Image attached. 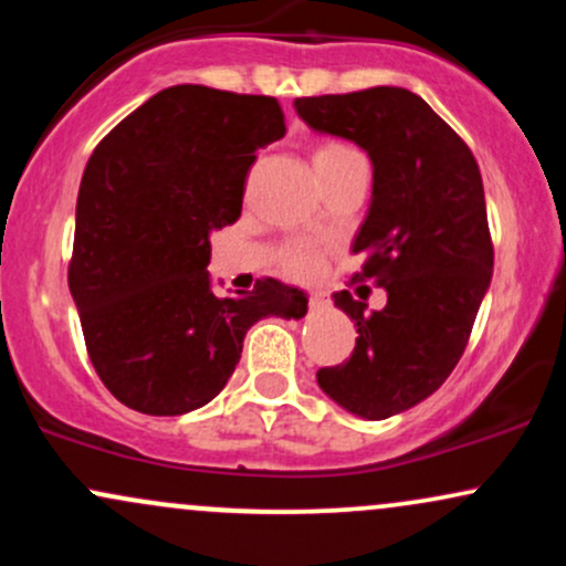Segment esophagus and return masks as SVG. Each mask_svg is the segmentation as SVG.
I'll return each instance as SVG.
<instances>
[{
  "mask_svg": "<svg viewBox=\"0 0 566 566\" xmlns=\"http://www.w3.org/2000/svg\"><path fill=\"white\" fill-rule=\"evenodd\" d=\"M324 303H327V301H324V295H316V292H311V295H308V305H311V308H322Z\"/></svg>",
  "mask_w": 566,
  "mask_h": 566,
  "instance_id": "obj_1",
  "label": "esophagus"
}]
</instances>
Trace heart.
I'll list each match as a JSON object with an SVG mask.
<instances>
[{"instance_id":"1","label":"heart","mask_w":566,"mask_h":566,"mask_svg":"<svg viewBox=\"0 0 566 566\" xmlns=\"http://www.w3.org/2000/svg\"><path fill=\"white\" fill-rule=\"evenodd\" d=\"M359 157L361 154L343 140H319L314 146V151H311V161H314L316 172H327L333 167H340ZM279 263L292 276H311L322 265V247L311 242H292L279 252Z\"/></svg>"}]
</instances>
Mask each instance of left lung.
I'll list each match as a JSON object with an SVG mask.
<instances>
[{
    "label": "left lung",
    "mask_w": 566,
    "mask_h": 566,
    "mask_svg": "<svg viewBox=\"0 0 566 566\" xmlns=\"http://www.w3.org/2000/svg\"><path fill=\"white\" fill-rule=\"evenodd\" d=\"M295 112L373 159V205L354 242L361 269L350 284L388 292L373 314L337 292L359 337L316 380L348 412L391 418L437 391L469 346L495 261L482 172L465 140L405 87L297 97Z\"/></svg>",
    "instance_id": "left-lung-1"
}]
</instances>
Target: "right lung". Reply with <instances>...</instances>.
Returning <instances> with one entry per match:
<instances>
[{"instance_id": "1", "label": "right lung", "mask_w": 566, "mask_h": 566, "mask_svg": "<svg viewBox=\"0 0 566 566\" xmlns=\"http://www.w3.org/2000/svg\"><path fill=\"white\" fill-rule=\"evenodd\" d=\"M276 97L175 84L95 146L76 199L69 287L97 378L143 415H184L223 391L247 329L301 319L305 295L261 276L210 290V231L237 223L258 148L284 138Z\"/></svg>"}]
</instances>
